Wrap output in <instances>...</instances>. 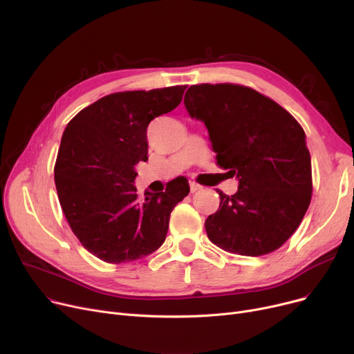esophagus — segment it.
Masks as SVG:
<instances>
[{"label":"esophagus","mask_w":354,"mask_h":354,"mask_svg":"<svg viewBox=\"0 0 354 354\" xmlns=\"http://www.w3.org/2000/svg\"><path fill=\"white\" fill-rule=\"evenodd\" d=\"M189 189H191V192L194 194V192H196V191L201 189V185H198V183H195V182H191V183H189Z\"/></svg>","instance_id":"obj_1"}]
</instances>
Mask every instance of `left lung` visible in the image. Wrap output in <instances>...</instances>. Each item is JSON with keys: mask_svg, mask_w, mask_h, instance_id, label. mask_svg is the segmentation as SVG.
I'll return each mask as SVG.
<instances>
[{"mask_svg": "<svg viewBox=\"0 0 354 354\" xmlns=\"http://www.w3.org/2000/svg\"><path fill=\"white\" fill-rule=\"evenodd\" d=\"M185 107L205 123L216 162L238 179L205 221L212 243L257 257L280 248L299 228L311 201L306 133L286 109L250 87L191 86Z\"/></svg>", "mask_w": 354, "mask_h": 354, "instance_id": "obj_1", "label": "left lung"}]
</instances>
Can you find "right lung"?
Returning a JSON list of instances; mask_svg holds the SVG:
<instances>
[{
    "instance_id": "1",
    "label": "right lung",
    "mask_w": 354,
    "mask_h": 354,
    "mask_svg": "<svg viewBox=\"0 0 354 354\" xmlns=\"http://www.w3.org/2000/svg\"><path fill=\"white\" fill-rule=\"evenodd\" d=\"M187 86L113 93L74 116L62 138L54 180L62 209L82 245L106 263L135 261L156 251L169 216L189 194L175 182L138 196L135 166L147 160L149 123L169 113Z\"/></svg>"
}]
</instances>
